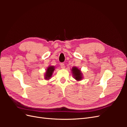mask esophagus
I'll list each match as a JSON object with an SVG mask.
<instances>
[{
  "instance_id": "obj_1",
  "label": "esophagus",
  "mask_w": 127,
  "mask_h": 127,
  "mask_svg": "<svg viewBox=\"0 0 127 127\" xmlns=\"http://www.w3.org/2000/svg\"><path fill=\"white\" fill-rule=\"evenodd\" d=\"M60 67L62 69H64L65 68V65L64 63H61L60 64Z\"/></svg>"
}]
</instances>
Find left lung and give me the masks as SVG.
I'll list each match as a JSON object with an SVG mask.
<instances>
[{
	"label": "left lung",
	"instance_id": "left-lung-1",
	"mask_svg": "<svg viewBox=\"0 0 127 127\" xmlns=\"http://www.w3.org/2000/svg\"><path fill=\"white\" fill-rule=\"evenodd\" d=\"M71 71L73 77L76 80H77V81H79V80H81L82 79V72L78 68H77L76 67H73L71 69Z\"/></svg>",
	"mask_w": 127,
	"mask_h": 127
}]
</instances>
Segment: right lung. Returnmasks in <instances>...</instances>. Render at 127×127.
<instances>
[{
	"instance_id": "right-lung-1",
	"label": "right lung",
	"mask_w": 127,
	"mask_h": 127,
	"mask_svg": "<svg viewBox=\"0 0 127 127\" xmlns=\"http://www.w3.org/2000/svg\"><path fill=\"white\" fill-rule=\"evenodd\" d=\"M55 70V67L54 66H49L47 70H46L45 73V79H46L47 80H49L52 74H53V72Z\"/></svg>"
}]
</instances>
